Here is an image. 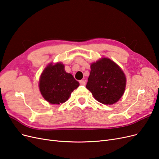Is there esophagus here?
I'll return each instance as SVG.
<instances>
[{"instance_id":"1","label":"esophagus","mask_w":159,"mask_h":159,"mask_svg":"<svg viewBox=\"0 0 159 159\" xmlns=\"http://www.w3.org/2000/svg\"><path fill=\"white\" fill-rule=\"evenodd\" d=\"M80 84L81 85H85V81L84 80H80Z\"/></svg>"}]
</instances>
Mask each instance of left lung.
Returning a JSON list of instances; mask_svg holds the SVG:
<instances>
[{"mask_svg":"<svg viewBox=\"0 0 159 159\" xmlns=\"http://www.w3.org/2000/svg\"><path fill=\"white\" fill-rule=\"evenodd\" d=\"M86 88L94 98L105 105L117 102L124 93L126 77L121 68L106 57L91 64Z\"/></svg>","mask_w":159,"mask_h":159,"instance_id":"obj_1","label":"left lung"}]
</instances>
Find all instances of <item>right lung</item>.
I'll list each match as a JSON object with an SVG mask.
<instances>
[{
    "instance_id": "add662e5",
    "label": "right lung",
    "mask_w": 159,
    "mask_h": 159,
    "mask_svg": "<svg viewBox=\"0 0 159 159\" xmlns=\"http://www.w3.org/2000/svg\"><path fill=\"white\" fill-rule=\"evenodd\" d=\"M79 85L73 75L66 72L64 65L61 62L55 65L50 64L43 71L39 81L43 98L50 103L56 105L66 102Z\"/></svg>"
}]
</instances>
